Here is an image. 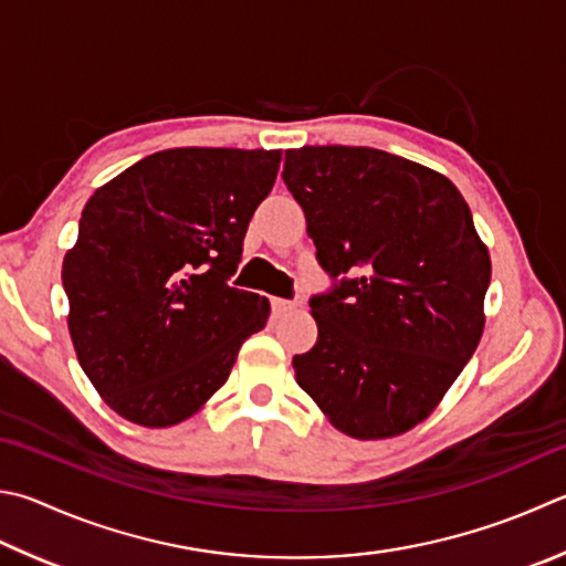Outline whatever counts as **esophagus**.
Returning <instances> with one entry per match:
<instances>
[{
    "label": "esophagus",
    "mask_w": 566,
    "mask_h": 566,
    "mask_svg": "<svg viewBox=\"0 0 566 566\" xmlns=\"http://www.w3.org/2000/svg\"><path fill=\"white\" fill-rule=\"evenodd\" d=\"M294 304L286 302V300H280V296H272V312L274 314H284V312H292Z\"/></svg>",
    "instance_id": "34e87169"
}]
</instances>
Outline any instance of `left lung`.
<instances>
[{"label": "left lung", "instance_id": "8db88e82", "mask_svg": "<svg viewBox=\"0 0 566 566\" xmlns=\"http://www.w3.org/2000/svg\"><path fill=\"white\" fill-rule=\"evenodd\" d=\"M324 270L318 336L294 374L322 413L358 440L396 438L433 413L485 328L490 254L446 176L364 146L284 153Z\"/></svg>", "mask_w": 566, "mask_h": 566}]
</instances>
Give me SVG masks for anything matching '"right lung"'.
Wrapping results in <instances>:
<instances>
[{
    "instance_id": "right-lung-1",
    "label": "right lung",
    "mask_w": 566,
    "mask_h": 566,
    "mask_svg": "<svg viewBox=\"0 0 566 566\" xmlns=\"http://www.w3.org/2000/svg\"><path fill=\"white\" fill-rule=\"evenodd\" d=\"M282 150L170 148L91 195L64 256L78 364L120 418L168 428L208 403L266 296L228 284Z\"/></svg>"
}]
</instances>
